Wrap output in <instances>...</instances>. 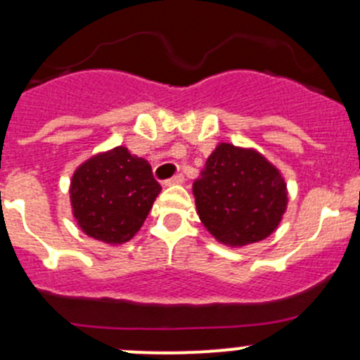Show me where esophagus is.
<instances>
[{
  "label": "esophagus",
  "instance_id": "obj_1",
  "mask_svg": "<svg viewBox=\"0 0 360 360\" xmlns=\"http://www.w3.org/2000/svg\"><path fill=\"white\" fill-rule=\"evenodd\" d=\"M184 181V177L181 176V174H177V176H174V177H170V179H167L165 183V186H174V184H181Z\"/></svg>",
  "mask_w": 360,
  "mask_h": 360
}]
</instances>
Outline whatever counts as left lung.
Here are the masks:
<instances>
[{
	"label": "left lung",
	"mask_w": 360,
	"mask_h": 360,
	"mask_svg": "<svg viewBox=\"0 0 360 360\" xmlns=\"http://www.w3.org/2000/svg\"><path fill=\"white\" fill-rule=\"evenodd\" d=\"M202 224L228 248L270 237L288 209L281 170L252 148L219 143L193 183Z\"/></svg>",
	"instance_id": "1"
}]
</instances>
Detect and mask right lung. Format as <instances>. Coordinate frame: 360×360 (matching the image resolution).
<instances>
[{
    "mask_svg": "<svg viewBox=\"0 0 360 360\" xmlns=\"http://www.w3.org/2000/svg\"><path fill=\"white\" fill-rule=\"evenodd\" d=\"M160 191L148 160L116 146L94 155L75 170L69 200L83 233L120 245L141 230Z\"/></svg>",
    "mask_w": 360,
    "mask_h": 360,
    "instance_id": "obj_1",
    "label": "right lung"
}]
</instances>
